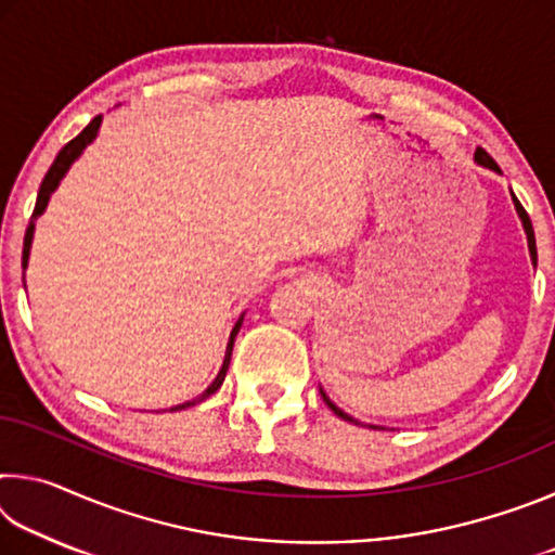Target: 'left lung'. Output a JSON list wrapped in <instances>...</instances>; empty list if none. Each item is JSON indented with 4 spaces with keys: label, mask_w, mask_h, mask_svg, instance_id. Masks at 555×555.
<instances>
[{
    "label": "left lung",
    "mask_w": 555,
    "mask_h": 555,
    "mask_svg": "<svg viewBox=\"0 0 555 555\" xmlns=\"http://www.w3.org/2000/svg\"><path fill=\"white\" fill-rule=\"evenodd\" d=\"M475 164L477 166H485V168H490V171H494V173H502L500 171V166L494 164V158L485 152V149H477L475 152ZM512 201H514V208H516V215H519V220H521V224H524V232H526V242H529V251H531V261L533 264H537V240H533V228H531V220H529V215H526V210L521 208V203L516 201V195L512 193ZM321 393H323V401L327 403V406H331L333 411H335V416H340L343 421H350V424H360V421H354L352 416H347V413L343 411V409H337L335 403L331 401V397H327V393L321 389Z\"/></svg>",
    "instance_id": "8db88e82"
}]
</instances>
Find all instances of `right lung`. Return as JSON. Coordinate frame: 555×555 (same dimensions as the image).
Instances as JSON below:
<instances>
[{"instance_id": "1", "label": "right lung", "mask_w": 555, "mask_h": 555, "mask_svg": "<svg viewBox=\"0 0 555 555\" xmlns=\"http://www.w3.org/2000/svg\"><path fill=\"white\" fill-rule=\"evenodd\" d=\"M100 125H102V117H95V119L90 121V125H88L86 129L80 131L78 137L73 139V142L65 144V146L61 149V152H59V156H55V162L51 164L49 173H46V178H43V181H41V188H39V198H36V208H34L31 222H29V228H26V237H24V255H22V267H24V269L29 267V255H31V242H34L36 220L41 218V215H43V210H46V208H49V201H51V195H53L55 188L61 185V181H63V178H65V173H68V168H70L75 162H78L80 154L86 152V146H88V144L95 142V137H98V131H100ZM242 321H244V313L240 315V321L234 323V327H232V333H230V343H228V350H224L222 367H220V372H218V377L212 379L210 387L205 389V391L201 393V397H195V399H191V401H183V403H178V406H171V411H183V409H188V406H195V403H201V401H205V399H208V397H212V393L222 387V382H224V374H228V367H230V357H232L234 337H237V333H240Z\"/></svg>"}]
</instances>
